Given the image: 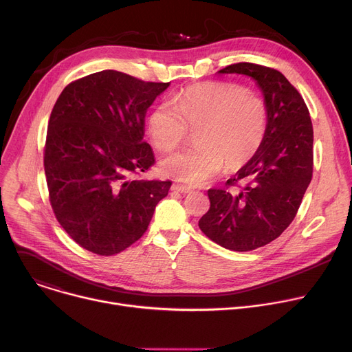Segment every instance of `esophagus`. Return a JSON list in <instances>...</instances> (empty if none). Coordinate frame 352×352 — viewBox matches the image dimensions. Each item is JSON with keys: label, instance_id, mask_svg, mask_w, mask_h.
Wrapping results in <instances>:
<instances>
[{"label": "esophagus", "instance_id": "esophagus-1", "mask_svg": "<svg viewBox=\"0 0 352 352\" xmlns=\"http://www.w3.org/2000/svg\"><path fill=\"white\" fill-rule=\"evenodd\" d=\"M171 190H174V192H181V194H188V192H190V189L189 186H186V185H182V184H173L171 185Z\"/></svg>", "mask_w": 352, "mask_h": 352}]
</instances>
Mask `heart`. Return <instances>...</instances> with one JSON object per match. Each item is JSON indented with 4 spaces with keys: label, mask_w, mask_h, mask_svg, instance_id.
I'll list each match as a JSON object with an SVG mask.
<instances>
[{
    "label": "heart",
    "mask_w": 352,
    "mask_h": 352,
    "mask_svg": "<svg viewBox=\"0 0 352 352\" xmlns=\"http://www.w3.org/2000/svg\"><path fill=\"white\" fill-rule=\"evenodd\" d=\"M170 102L155 105L147 119L153 146L174 151L195 131L192 148L167 157L160 164L163 175L201 184L221 167L237 171L260 150L268 127V107L258 94L232 82L189 85Z\"/></svg>",
    "instance_id": "1"
}]
</instances>
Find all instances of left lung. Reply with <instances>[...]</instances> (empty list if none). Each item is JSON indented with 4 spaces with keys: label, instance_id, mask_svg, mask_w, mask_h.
<instances>
[{
    "label": "left lung",
    "instance_id": "8db88e82",
    "mask_svg": "<svg viewBox=\"0 0 352 352\" xmlns=\"http://www.w3.org/2000/svg\"><path fill=\"white\" fill-rule=\"evenodd\" d=\"M219 73L257 81L270 116L257 154L226 188L208 190L199 229L228 250L251 251L278 239L298 213L313 175V126L302 95L278 70L236 63Z\"/></svg>",
    "mask_w": 352,
    "mask_h": 352
}]
</instances>
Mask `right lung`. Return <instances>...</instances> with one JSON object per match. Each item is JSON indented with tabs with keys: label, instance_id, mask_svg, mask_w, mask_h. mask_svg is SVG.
<instances>
[{
	"label": "right lung",
	"instance_id": "add662e5",
	"mask_svg": "<svg viewBox=\"0 0 352 352\" xmlns=\"http://www.w3.org/2000/svg\"><path fill=\"white\" fill-rule=\"evenodd\" d=\"M170 82L102 70L70 82L50 113L43 150L49 201L82 248L115 255L147 230L171 181L139 179L154 163L144 116Z\"/></svg>",
	"mask_w": 352,
	"mask_h": 352
}]
</instances>
